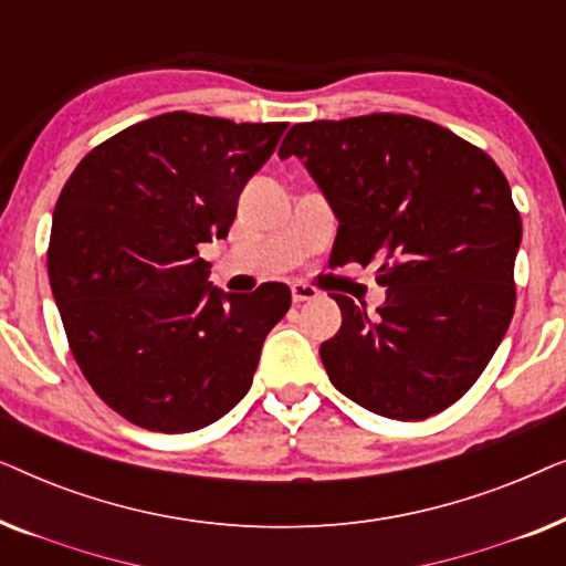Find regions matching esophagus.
<instances>
[{
	"label": "esophagus",
	"instance_id": "1",
	"mask_svg": "<svg viewBox=\"0 0 566 566\" xmlns=\"http://www.w3.org/2000/svg\"><path fill=\"white\" fill-rule=\"evenodd\" d=\"M291 296H293V301H296V304H301V301H312V298L319 296V291H316L314 285H308V283H293L291 285Z\"/></svg>",
	"mask_w": 566,
	"mask_h": 566
}]
</instances>
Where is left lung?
<instances>
[{
    "instance_id": "left-lung-1",
    "label": "left lung",
    "mask_w": 566,
    "mask_h": 566,
    "mask_svg": "<svg viewBox=\"0 0 566 566\" xmlns=\"http://www.w3.org/2000/svg\"><path fill=\"white\" fill-rule=\"evenodd\" d=\"M298 157L335 211L329 265L378 262L386 304L332 293L343 327L319 347L329 381L389 420L459 401L515 312L521 213L490 154L438 123L397 113L296 123Z\"/></svg>"
}]
</instances>
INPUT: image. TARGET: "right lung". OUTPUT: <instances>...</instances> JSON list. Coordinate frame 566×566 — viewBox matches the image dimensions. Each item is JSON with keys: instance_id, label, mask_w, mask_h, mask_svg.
Segmentation results:
<instances>
[{"instance_id": "add662e5", "label": "right lung", "mask_w": 566, "mask_h": 566, "mask_svg": "<svg viewBox=\"0 0 566 566\" xmlns=\"http://www.w3.org/2000/svg\"><path fill=\"white\" fill-rule=\"evenodd\" d=\"M289 123L165 113L95 146L53 208L49 277L76 366L113 412L192 432L250 391L285 283L223 293L200 244L227 239L239 192Z\"/></svg>"}]
</instances>
